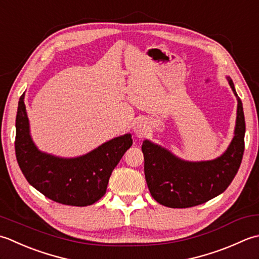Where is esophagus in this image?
I'll use <instances>...</instances> for the list:
<instances>
[{
  "label": "esophagus",
  "instance_id": "esophagus-1",
  "mask_svg": "<svg viewBox=\"0 0 259 259\" xmlns=\"http://www.w3.org/2000/svg\"><path fill=\"white\" fill-rule=\"evenodd\" d=\"M150 131V124L147 122V119L145 118H141L139 120H136V123L134 125V132H135V135L137 137H144L147 133H149Z\"/></svg>",
  "mask_w": 259,
  "mask_h": 259
}]
</instances>
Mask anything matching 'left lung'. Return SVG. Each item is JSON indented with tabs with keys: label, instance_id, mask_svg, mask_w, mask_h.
<instances>
[{
	"label": "left lung",
	"instance_id": "1",
	"mask_svg": "<svg viewBox=\"0 0 259 259\" xmlns=\"http://www.w3.org/2000/svg\"><path fill=\"white\" fill-rule=\"evenodd\" d=\"M237 98L234 139L223 155L211 161L189 162L151 141L142 145L145 180L152 197L170 208H189L219 196L239 170L245 150V116L234 82L227 77Z\"/></svg>",
	"mask_w": 259,
	"mask_h": 259
}]
</instances>
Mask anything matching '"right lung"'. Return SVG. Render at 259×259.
<instances>
[{
    "label": "right lung",
    "mask_w": 259,
    "mask_h": 259,
    "mask_svg": "<svg viewBox=\"0 0 259 259\" xmlns=\"http://www.w3.org/2000/svg\"><path fill=\"white\" fill-rule=\"evenodd\" d=\"M15 128V155L28 182L47 198L76 207L93 204L106 193L110 174L133 144L132 135L125 134L71 159L41 152L31 139L24 94L19 100Z\"/></svg>",
    "instance_id": "add662e5"
}]
</instances>
